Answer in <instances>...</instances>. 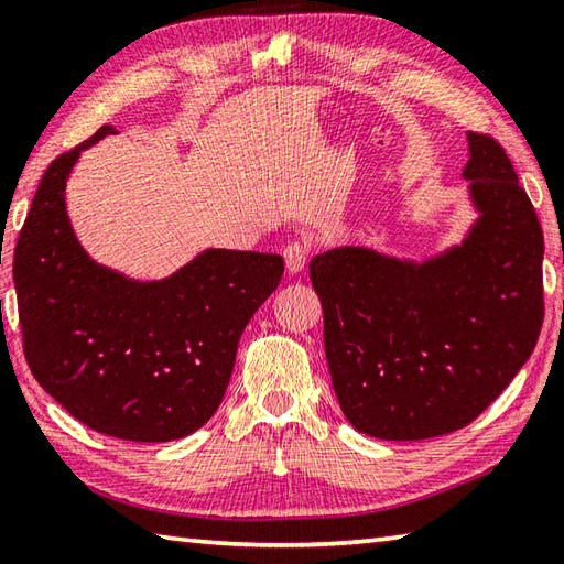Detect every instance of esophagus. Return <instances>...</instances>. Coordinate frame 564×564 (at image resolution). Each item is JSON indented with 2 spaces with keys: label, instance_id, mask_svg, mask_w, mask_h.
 Here are the masks:
<instances>
[{
  "label": "esophagus",
  "instance_id": "obj_1",
  "mask_svg": "<svg viewBox=\"0 0 564 564\" xmlns=\"http://www.w3.org/2000/svg\"><path fill=\"white\" fill-rule=\"evenodd\" d=\"M311 239H293L289 241V247L283 249V259H285V269L291 273H297L301 269H305L307 257H311Z\"/></svg>",
  "mask_w": 564,
  "mask_h": 564
}]
</instances>
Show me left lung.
Masks as SVG:
<instances>
[{"mask_svg": "<svg viewBox=\"0 0 564 564\" xmlns=\"http://www.w3.org/2000/svg\"><path fill=\"white\" fill-rule=\"evenodd\" d=\"M481 213L465 245L425 263L371 249L317 253L311 281L347 421L381 440L469 425L535 349L543 327V229L509 153L469 131L465 169Z\"/></svg>", "mask_w": 564, "mask_h": 564, "instance_id": "obj_1", "label": "left lung"}]
</instances>
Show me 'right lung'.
Listing matches in <instances>:
<instances>
[{
    "label": "right lung",
    "instance_id": "right-lung-1",
    "mask_svg": "<svg viewBox=\"0 0 564 564\" xmlns=\"http://www.w3.org/2000/svg\"><path fill=\"white\" fill-rule=\"evenodd\" d=\"M43 173L14 249L21 341L29 369L65 411L97 433L169 443L203 427L235 369L251 315L279 289L283 257L207 249L171 279L129 281L97 267L65 213L80 151Z\"/></svg>",
    "mask_w": 564,
    "mask_h": 564
}]
</instances>
